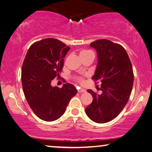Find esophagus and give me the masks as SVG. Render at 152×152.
<instances>
[{
  "mask_svg": "<svg viewBox=\"0 0 152 152\" xmlns=\"http://www.w3.org/2000/svg\"><path fill=\"white\" fill-rule=\"evenodd\" d=\"M78 92H79V93H82V92H85L86 90L84 89V88H80V89L78 90Z\"/></svg>",
  "mask_w": 152,
  "mask_h": 152,
  "instance_id": "esophagus-1",
  "label": "esophagus"
}]
</instances>
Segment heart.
I'll return each mask as SVG.
<instances>
[{"mask_svg":"<svg viewBox=\"0 0 152 152\" xmlns=\"http://www.w3.org/2000/svg\"><path fill=\"white\" fill-rule=\"evenodd\" d=\"M89 53H91V51H88V50H82L80 51V56H83V55H86V54H88ZM78 80L80 82H83V79L82 78H78Z\"/></svg>","mask_w":152,"mask_h":152,"instance_id":"1","label":"heart"}]
</instances>
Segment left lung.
<instances>
[{
	"label": "left lung",
	"instance_id": "1",
	"mask_svg": "<svg viewBox=\"0 0 152 152\" xmlns=\"http://www.w3.org/2000/svg\"><path fill=\"white\" fill-rule=\"evenodd\" d=\"M90 46L97 52L98 64L92 79L101 82L102 93L87 92L93 98L86 108L90 119L98 123L114 119L127 104L132 91L133 67L127 51L119 44L108 39H99Z\"/></svg>",
	"mask_w": 152,
	"mask_h": 152
}]
</instances>
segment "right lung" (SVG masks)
<instances>
[{"mask_svg":"<svg viewBox=\"0 0 152 152\" xmlns=\"http://www.w3.org/2000/svg\"><path fill=\"white\" fill-rule=\"evenodd\" d=\"M70 49L60 41L47 38L31 45L23 63L25 96L35 114L45 121L59 119L77 93L73 84H64L61 88L51 85L53 79L60 78L64 58Z\"/></svg>","mask_w":152,"mask_h":152,"instance_id":"obj_1","label":"right lung"}]
</instances>
